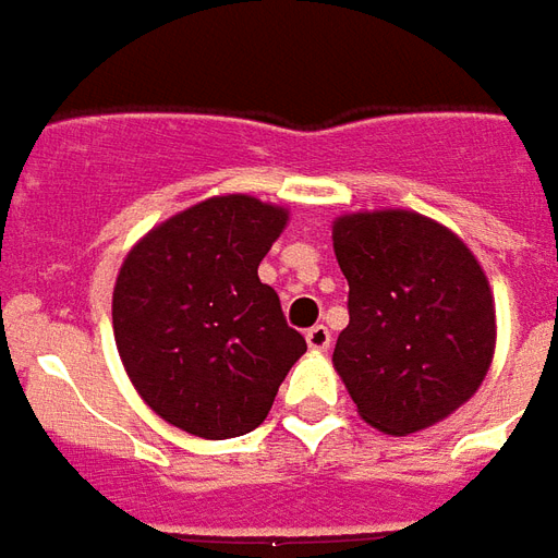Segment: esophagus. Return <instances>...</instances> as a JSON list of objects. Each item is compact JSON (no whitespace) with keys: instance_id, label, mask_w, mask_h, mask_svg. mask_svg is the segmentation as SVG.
Segmentation results:
<instances>
[{"instance_id":"34e87169","label":"esophagus","mask_w":558,"mask_h":558,"mask_svg":"<svg viewBox=\"0 0 558 558\" xmlns=\"http://www.w3.org/2000/svg\"><path fill=\"white\" fill-rule=\"evenodd\" d=\"M306 341H308V351H329V344H332V336H329V329L324 324H315V327L306 332Z\"/></svg>"}]
</instances>
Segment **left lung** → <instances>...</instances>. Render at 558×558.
Returning a JSON list of instances; mask_svg holds the SVG:
<instances>
[{
	"instance_id": "1",
	"label": "left lung",
	"mask_w": 558,
	"mask_h": 558,
	"mask_svg": "<svg viewBox=\"0 0 558 558\" xmlns=\"http://www.w3.org/2000/svg\"><path fill=\"white\" fill-rule=\"evenodd\" d=\"M332 250L351 320L332 368L372 428L408 437L475 396L494 363L496 306L458 234L416 210L341 214Z\"/></svg>"
}]
</instances>
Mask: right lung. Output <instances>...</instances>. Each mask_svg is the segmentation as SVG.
I'll return each mask as SVG.
<instances>
[{"mask_svg": "<svg viewBox=\"0 0 558 558\" xmlns=\"http://www.w3.org/2000/svg\"><path fill=\"white\" fill-rule=\"evenodd\" d=\"M288 207L210 195L140 238L112 288V332L130 384L160 418L202 440L258 428L306 339L284 324L258 264Z\"/></svg>", "mask_w": 558, "mask_h": 558, "instance_id": "1", "label": "right lung"}]
</instances>
